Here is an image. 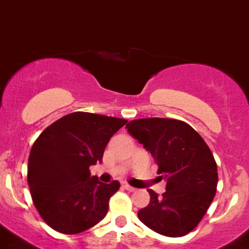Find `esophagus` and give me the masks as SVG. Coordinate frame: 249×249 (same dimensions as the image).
<instances>
[{"instance_id": "esophagus-1", "label": "esophagus", "mask_w": 249, "mask_h": 249, "mask_svg": "<svg viewBox=\"0 0 249 249\" xmlns=\"http://www.w3.org/2000/svg\"><path fill=\"white\" fill-rule=\"evenodd\" d=\"M123 187H124L126 191H130V192H134L135 191V187H133V186L127 185V183H123Z\"/></svg>"}]
</instances>
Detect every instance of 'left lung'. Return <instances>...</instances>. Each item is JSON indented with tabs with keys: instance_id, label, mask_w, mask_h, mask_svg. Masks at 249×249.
Instances as JSON below:
<instances>
[{
	"instance_id": "1",
	"label": "left lung",
	"mask_w": 249,
	"mask_h": 249,
	"mask_svg": "<svg viewBox=\"0 0 249 249\" xmlns=\"http://www.w3.org/2000/svg\"><path fill=\"white\" fill-rule=\"evenodd\" d=\"M126 129L150 151L166 180L161 196L149 190L150 202L138 212L139 219L162 236H185L200 223L216 195L218 174L211 150L181 120H131Z\"/></svg>"
}]
</instances>
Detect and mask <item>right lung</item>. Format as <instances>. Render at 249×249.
I'll return each mask as SVG.
<instances>
[{
	"instance_id": "add662e5",
	"label": "right lung",
	"mask_w": 249,
	"mask_h": 249,
	"mask_svg": "<svg viewBox=\"0 0 249 249\" xmlns=\"http://www.w3.org/2000/svg\"><path fill=\"white\" fill-rule=\"evenodd\" d=\"M126 122L75 111L38 136L30 152L27 180L33 203L49 227L77 234L104 218L120 183L100 182L90 176L89 167L102 162L107 144Z\"/></svg>"
}]
</instances>
